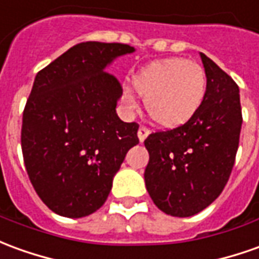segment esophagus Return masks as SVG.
<instances>
[{
    "mask_svg": "<svg viewBox=\"0 0 259 259\" xmlns=\"http://www.w3.org/2000/svg\"><path fill=\"white\" fill-rule=\"evenodd\" d=\"M137 135H139V140L143 143L146 139H147V136L150 135V129L146 127V126H140V127H139V132H137Z\"/></svg>",
    "mask_w": 259,
    "mask_h": 259,
    "instance_id": "esophagus-1",
    "label": "esophagus"
}]
</instances>
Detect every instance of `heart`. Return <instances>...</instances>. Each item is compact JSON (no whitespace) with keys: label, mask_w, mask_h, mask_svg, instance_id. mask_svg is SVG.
<instances>
[{"label":"heart","mask_w":259,"mask_h":259,"mask_svg":"<svg viewBox=\"0 0 259 259\" xmlns=\"http://www.w3.org/2000/svg\"><path fill=\"white\" fill-rule=\"evenodd\" d=\"M136 91L144 98L148 116L161 127H177L192 119L203 104L207 77L203 67L184 57L155 61L133 79ZM122 101L129 109L136 98L124 90Z\"/></svg>","instance_id":"1"}]
</instances>
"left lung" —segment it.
Returning <instances> with one entry per match:
<instances>
[{
  "label": "left lung",
  "instance_id": "left-lung-1",
  "mask_svg": "<svg viewBox=\"0 0 259 259\" xmlns=\"http://www.w3.org/2000/svg\"><path fill=\"white\" fill-rule=\"evenodd\" d=\"M207 77L198 113L175 129L160 130L144 140L150 160L144 171L154 205L175 218L206 209L222 193L236 161L243 123L238 85L200 53Z\"/></svg>",
  "mask_w": 259,
  "mask_h": 259
}]
</instances>
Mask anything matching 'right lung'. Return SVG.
Instances as JSON below:
<instances>
[{
	"mask_svg": "<svg viewBox=\"0 0 259 259\" xmlns=\"http://www.w3.org/2000/svg\"><path fill=\"white\" fill-rule=\"evenodd\" d=\"M135 52L123 43H78L36 74L22 117L25 167L54 213L85 218L104 205L126 153L139 143L122 122L119 79L105 68Z\"/></svg>",
	"mask_w": 259,
	"mask_h": 259,
	"instance_id": "1",
	"label": "right lung"
}]
</instances>
